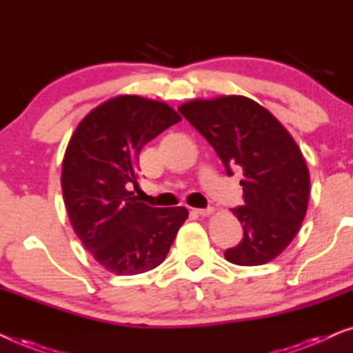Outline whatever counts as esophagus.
Masks as SVG:
<instances>
[{"mask_svg":"<svg viewBox=\"0 0 353 353\" xmlns=\"http://www.w3.org/2000/svg\"><path fill=\"white\" fill-rule=\"evenodd\" d=\"M194 212L201 216H209V215L214 214L215 209H214V207H207V209H194Z\"/></svg>","mask_w":353,"mask_h":353,"instance_id":"obj_1","label":"esophagus"}]
</instances>
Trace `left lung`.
Returning a JSON list of instances; mask_svg holds the SVG:
<instances>
[{"label":"left lung","mask_w":353,"mask_h":353,"mask_svg":"<svg viewBox=\"0 0 353 353\" xmlns=\"http://www.w3.org/2000/svg\"><path fill=\"white\" fill-rule=\"evenodd\" d=\"M178 110L215 149L228 175L243 170L245 204L231 212L244 238L225 259L243 267L272 262L307 214L310 173L301 148L270 110L245 96L192 99Z\"/></svg>","instance_id":"8db88e82"}]
</instances>
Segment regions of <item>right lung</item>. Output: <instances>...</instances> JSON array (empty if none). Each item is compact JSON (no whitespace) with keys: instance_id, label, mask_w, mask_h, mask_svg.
<instances>
[{"instance_id":"add662e5","label":"right lung","mask_w":353,"mask_h":353,"mask_svg":"<svg viewBox=\"0 0 353 353\" xmlns=\"http://www.w3.org/2000/svg\"><path fill=\"white\" fill-rule=\"evenodd\" d=\"M180 120L162 101L120 94L90 110L67 144L61 175L67 215L85 249L110 273L159 267L188 219L185 207L154 209L130 191L138 185L144 144Z\"/></svg>"}]
</instances>
